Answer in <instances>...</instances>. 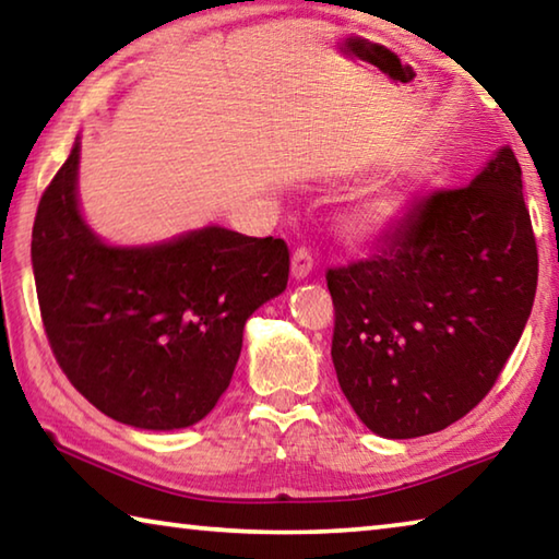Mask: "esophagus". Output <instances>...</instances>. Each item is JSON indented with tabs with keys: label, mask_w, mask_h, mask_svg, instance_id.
<instances>
[{
	"label": "esophagus",
	"mask_w": 559,
	"mask_h": 559,
	"mask_svg": "<svg viewBox=\"0 0 559 559\" xmlns=\"http://www.w3.org/2000/svg\"><path fill=\"white\" fill-rule=\"evenodd\" d=\"M310 271H313V257H310L308 249H302L300 246V249L293 251L290 257V273L296 281H302L310 276Z\"/></svg>",
	"instance_id": "34e87169"
}]
</instances>
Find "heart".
<instances>
[{
  "instance_id": "1",
  "label": "heart",
  "mask_w": 559,
  "mask_h": 559,
  "mask_svg": "<svg viewBox=\"0 0 559 559\" xmlns=\"http://www.w3.org/2000/svg\"><path fill=\"white\" fill-rule=\"evenodd\" d=\"M406 212H409V200L402 189H382L349 206L343 216V226L357 239H384L400 229Z\"/></svg>"
}]
</instances>
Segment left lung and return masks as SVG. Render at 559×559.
<instances>
[{
  "instance_id": "1",
  "label": "left lung",
  "mask_w": 559,
  "mask_h": 559,
  "mask_svg": "<svg viewBox=\"0 0 559 559\" xmlns=\"http://www.w3.org/2000/svg\"><path fill=\"white\" fill-rule=\"evenodd\" d=\"M340 390L377 437L447 429L496 384L533 310L537 246L508 145L412 204L374 261L328 271Z\"/></svg>"
}]
</instances>
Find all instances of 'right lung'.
Here are the masks:
<instances>
[{
  "label": "right lung",
  "mask_w": 559,
  "mask_h": 559,
  "mask_svg": "<svg viewBox=\"0 0 559 559\" xmlns=\"http://www.w3.org/2000/svg\"><path fill=\"white\" fill-rule=\"evenodd\" d=\"M81 140L39 202L36 296L56 362L110 419L175 431L202 421L231 382L243 325L288 283L286 241L202 226L118 246L79 202Z\"/></svg>",
  "instance_id": "1"
}]
</instances>
